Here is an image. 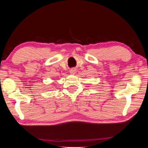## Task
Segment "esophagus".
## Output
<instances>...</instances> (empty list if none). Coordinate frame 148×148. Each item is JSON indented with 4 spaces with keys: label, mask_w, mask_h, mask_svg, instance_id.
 I'll use <instances>...</instances> for the list:
<instances>
[{
    "label": "esophagus",
    "mask_w": 148,
    "mask_h": 148,
    "mask_svg": "<svg viewBox=\"0 0 148 148\" xmlns=\"http://www.w3.org/2000/svg\"><path fill=\"white\" fill-rule=\"evenodd\" d=\"M75 73H76V69H75L73 68V69H71L70 70V73L71 74V75H74Z\"/></svg>",
    "instance_id": "34e87169"
}]
</instances>
